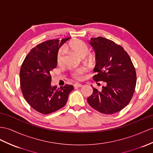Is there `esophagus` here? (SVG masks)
Listing matches in <instances>:
<instances>
[{"instance_id":"34e87169","label":"esophagus","mask_w":153,"mask_h":153,"mask_svg":"<svg viewBox=\"0 0 153 153\" xmlns=\"http://www.w3.org/2000/svg\"><path fill=\"white\" fill-rule=\"evenodd\" d=\"M82 86V85L80 84L76 83V84H74V88H81Z\"/></svg>"}]
</instances>
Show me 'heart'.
<instances>
[{"label": "heart", "instance_id": "b5f03b06", "mask_svg": "<svg viewBox=\"0 0 153 153\" xmlns=\"http://www.w3.org/2000/svg\"><path fill=\"white\" fill-rule=\"evenodd\" d=\"M65 51H71L73 53H75L79 57L84 58L87 56L89 52V48L88 45L84 42L79 39L74 40L73 42L67 44L64 48H61L59 50L56 56V60L58 64H61L63 62V59L65 54ZM86 72V69L85 68H79L76 69H74L71 71V76L73 79L80 80L83 79L84 74Z\"/></svg>", "mask_w": 153, "mask_h": 153}]
</instances>
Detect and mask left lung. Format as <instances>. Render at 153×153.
<instances>
[{
    "label": "left lung",
    "instance_id": "obj_1",
    "mask_svg": "<svg viewBox=\"0 0 153 153\" xmlns=\"http://www.w3.org/2000/svg\"><path fill=\"white\" fill-rule=\"evenodd\" d=\"M90 45L95 53L97 83L102 81L101 91H94L87 99L93 108L103 114H113L128 105L135 91L136 73L129 55L120 45L102 37L91 38ZM99 84H100L99 83Z\"/></svg>",
    "mask_w": 153,
    "mask_h": 153
}]
</instances>
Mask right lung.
I'll return each instance as SVG.
<instances>
[{"instance_id": "add662e5", "label": "right lung", "mask_w": 153, "mask_h": 153, "mask_svg": "<svg viewBox=\"0 0 153 153\" xmlns=\"http://www.w3.org/2000/svg\"><path fill=\"white\" fill-rule=\"evenodd\" d=\"M70 38L48 40L38 45L25 57L20 69L22 94L29 105L42 114L53 113L64 106L74 89L65 84L51 86V72L57 66L59 48Z\"/></svg>"}]
</instances>
